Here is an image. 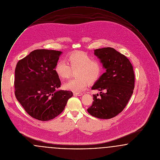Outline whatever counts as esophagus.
Segmentation results:
<instances>
[{
  "label": "esophagus",
  "mask_w": 160,
  "mask_h": 160,
  "mask_svg": "<svg viewBox=\"0 0 160 160\" xmlns=\"http://www.w3.org/2000/svg\"><path fill=\"white\" fill-rule=\"evenodd\" d=\"M73 94L74 96H81L83 95V93L81 92H74Z\"/></svg>",
  "instance_id": "esophagus-1"
}]
</instances>
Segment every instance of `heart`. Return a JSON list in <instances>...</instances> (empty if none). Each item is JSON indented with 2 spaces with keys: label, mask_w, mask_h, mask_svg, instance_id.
I'll use <instances>...</instances> for the list:
<instances>
[{
  "label": "heart",
  "mask_w": 160,
  "mask_h": 160,
  "mask_svg": "<svg viewBox=\"0 0 160 160\" xmlns=\"http://www.w3.org/2000/svg\"><path fill=\"white\" fill-rule=\"evenodd\" d=\"M65 61H58L54 72L61 79L68 78L72 71H76V78L71 80L63 84L65 89L74 92L84 91L88 86V82H95L101 76L102 67L101 62L82 52H77L68 54Z\"/></svg>",
  "instance_id": "1"
}]
</instances>
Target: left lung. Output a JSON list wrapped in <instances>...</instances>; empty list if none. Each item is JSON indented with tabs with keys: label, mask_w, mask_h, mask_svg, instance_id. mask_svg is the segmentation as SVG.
Returning <instances> with one entry per match:
<instances>
[{
	"label": "left lung",
	"mask_w": 160,
	"mask_h": 160,
	"mask_svg": "<svg viewBox=\"0 0 160 160\" xmlns=\"http://www.w3.org/2000/svg\"><path fill=\"white\" fill-rule=\"evenodd\" d=\"M106 72L92 87L98 90L88 112L99 119H111L120 113L128 104L134 89L135 76L129 59L111 47L94 50Z\"/></svg>",
	"instance_id": "left-lung-1"
}]
</instances>
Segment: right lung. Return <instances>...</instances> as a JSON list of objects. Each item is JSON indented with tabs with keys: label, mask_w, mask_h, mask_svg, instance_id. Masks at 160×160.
Returning <instances> with one entry per match:
<instances>
[{
	"label": "right lung",
	"mask_w": 160,
	"mask_h": 160,
	"mask_svg": "<svg viewBox=\"0 0 160 160\" xmlns=\"http://www.w3.org/2000/svg\"><path fill=\"white\" fill-rule=\"evenodd\" d=\"M62 52L35 50L18 62L15 69V97L31 117L42 121L53 119L63 111L71 91L61 87L54 67Z\"/></svg>",
	"instance_id": "1"
}]
</instances>
